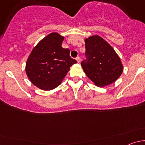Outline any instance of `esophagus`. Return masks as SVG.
Returning <instances> with one entry per match:
<instances>
[{"mask_svg": "<svg viewBox=\"0 0 145 145\" xmlns=\"http://www.w3.org/2000/svg\"><path fill=\"white\" fill-rule=\"evenodd\" d=\"M76 61H77V62H78V63H79V62H81V59H80V57H77L76 58Z\"/></svg>", "mask_w": 145, "mask_h": 145, "instance_id": "obj_1", "label": "esophagus"}]
</instances>
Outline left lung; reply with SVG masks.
Segmentation results:
<instances>
[{"mask_svg": "<svg viewBox=\"0 0 145 145\" xmlns=\"http://www.w3.org/2000/svg\"><path fill=\"white\" fill-rule=\"evenodd\" d=\"M86 59L81 66L86 76L98 87L112 84L123 72V65L114 48L100 36L85 39Z\"/></svg>", "mask_w": 145, "mask_h": 145, "instance_id": "obj_1", "label": "left lung"}]
</instances>
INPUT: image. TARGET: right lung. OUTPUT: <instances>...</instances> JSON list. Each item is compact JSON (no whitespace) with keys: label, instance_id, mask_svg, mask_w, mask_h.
Here are the masks:
<instances>
[{"label":"right lung","instance_id":"obj_1","mask_svg":"<svg viewBox=\"0 0 145 145\" xmlns=\"http://www.w3.org/2000/svg\"><path fill=\"white\" fill-rule=\"evenodd\" d=\"M64 37L53 32L32 50L26 63V73L39 88L50 90L62 83L70 67L77 63L70 57L69 49L62 47Z\"/></svg>","mask_w":145,"mask_h":145}]
</instances>
